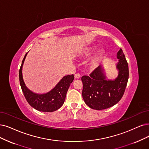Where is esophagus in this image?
Listing matches in <instances>:
<instances>
[{
	"label": "esophagus",
	"instance_id": "esophagus-1",
	"mask_svg": "<svg viewBox=\"0 0 149 149\" xmlns=\"http://www.w3.org/2000/svg\"><path fill=\"white\" fill-rule=\"evenodd\" d=\"M74 77H75V79H80V74H79V73H77V74H75V75H74Z\"/></svg>",
	"mask_w": 149,
	"mask_h": 149
}]
</instances>
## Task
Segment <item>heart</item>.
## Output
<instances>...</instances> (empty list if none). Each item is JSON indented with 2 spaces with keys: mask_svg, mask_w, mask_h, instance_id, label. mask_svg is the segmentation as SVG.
<instances>
[{
  "mask_svg": "<svg viewBox=\"0 0 149 149\" xmlns=\"http://www.w3.org/2000/svg\"><path fill=\"white\" fill-rule=\"evenodd\" d=\"M94 49H95V48H90L85 52V54L86 55H88L94 51ZM102 57H103L102 50H99L98 52H97L94 56H93L90 59V67L92 68H96V66H97L98 64L100 63Z\"/></svg>",
  "mask_w": 149,
  "mask_h": 149,
  "instance_id": "b5f03b06",
  "label": "heart"
}]
</instances>
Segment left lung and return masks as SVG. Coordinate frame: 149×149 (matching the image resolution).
Returning a JSON list of instances; mask_svg holds the SVG:
<instances>
[{"instance_id": "obj_1", "label": "left lung", "mask_w": 149, "mask_h": 149, "mask_svg": "<svg viewBox=\"0 0 149 149\" xmlns=\"http://www.w3.org/2000/svg\"><path fill=\"white\" fill-rule=\"evenodd\" d=\"M118 70L117 77L107 80L101 65L98 66L89 76L81 77L83 83L82 96L85 104L93 109L103 110L116 104L122 99L129 77L128 64L123 50L117 53Z\"/></svg>"}]
</instances>
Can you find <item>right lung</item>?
Instances as JSON below:
<instances>
[{
  "label": "right lung",
  "mask_w": 149,
  "mask_h": 149,
  "mask_svg": "<svg viewBox=\"0 0 149 149\" xmlns=\"http://www.w3.org/2000/svg\"><path fill=\"white\" fill-rule=\"evenodd\" d=\"M27 53L22 61L19 71V83L26 101L34 109L40 112H52L61 107L65 101L69 86L74 79V75H65L54 88L45 94H37L27 88L22 74V68Z\"/></svg>",
  "instance_id": "obj_1"
}]
</instances>
